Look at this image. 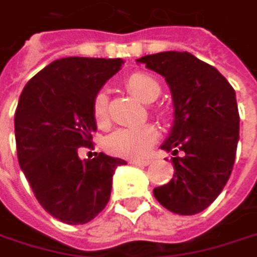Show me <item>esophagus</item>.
<instances>
[{
  "label": "esophagus",
  "mask_w": 257,
  "mask_h": 257,
  "mask_svg": "<svg viewBox=\"0 0 257 257\" xmlns=\"http://www.w3.org/2000/svg\"><path fill=\"white\" fill-rule=\"evenodd\" d=\"M129 162H131L132 165H141V167L150 165V161H143V159H131Z\"/></svg>",
  "instance_id": "1"
}]
</instances>
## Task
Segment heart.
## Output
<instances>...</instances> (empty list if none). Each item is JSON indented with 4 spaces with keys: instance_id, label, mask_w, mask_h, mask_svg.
Wrapping results in <instances>:
<instances>
[{
    "instance_id": "obj_1",
    "label": "heart",
    "mask_w": 257,
    "mask_h": 257,
    "mask_svg": "<svg viewBox=\"0 0 257 257\" xmlns=\"http://www.w3.org/2000/svg\"><path fill=\"white\" fill-rule=\"evenodd\" d=\"M128 90L141 102H153L161 93V84L156 78L146 73H134L126 77ZM92 113L98 125H105L108 120V96L105 90L96 92L92 102ZM158 129L153 125H141L134 128H122L110 134L105 140L108 153L123 158L143 156L158 140Z\"/></svg>"
}]
</instances>
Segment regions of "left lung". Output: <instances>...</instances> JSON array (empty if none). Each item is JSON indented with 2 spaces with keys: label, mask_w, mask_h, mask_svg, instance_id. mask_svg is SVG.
<instances>
[{
  "label": "left lung",
  "mask_w": 257,
  "mask_h": 257,
  "mask_svg": "<svg viewBox=\"0 0 257 257\" xmlns=\"http://www.w3.org/2000/svg\"><path fill=\"white\" fill-rule=\"evenodd\" d=\"M137 62L165 77L174 105L173 128L161 149L173 153L176 173L153 195L176 214L201 213L220 195L233 168L239 140L235 90L214 67L189 52H161Z\"/></svg>",
  "instance_id": "1"
}]
</instances>
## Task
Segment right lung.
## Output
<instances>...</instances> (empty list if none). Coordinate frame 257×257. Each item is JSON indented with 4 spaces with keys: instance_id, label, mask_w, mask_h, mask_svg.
I'll use <instances>...</instances> for the list:
<instances>
[{
    "instance_id": "right-lung-1",
    "label": "right lung",
    "mask_w": 257,
    "mask_h": 257,
    "mask_svg": "<svg viewBox=\"0 0 257 257\" xmlns=\"http://www.w3.org/2000/svg\"><path fill=\"white\" fill-rule=\"evenodd\" d=\"M122 59L62 58L24 87L15 114L18 159L41 207L68 225H83L107 205L113 174L126 162L104 153L80 159L92 146V102Z\"/></svg>"
}]
</instances>
